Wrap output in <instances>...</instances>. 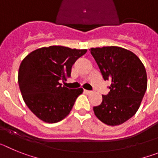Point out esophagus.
<instances>
[{"label":"esophagus","instance_id":"esophagus-1","mask_svg":"<svg viewBox=\"0 0 158 158\" xmlns=\"http://www.w3.org/2000/svg\"><path fill=\"white\" fill-rule=\"evenodd\" d=\"M84 92H85V94H90V93H92V91H89V90H85V89L84 90Z\"/></svg>","mask_w":158,"mask_h":158}]
</instances>
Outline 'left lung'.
Instances as JSON below:
<instances>
[{
	"label": "left lung",
	"instance_id": "left-lung-1",
	"mask_svg": "<svg viewBox=\"0 0 158 158\" xmlns=\"http://www.w3.org/2000/svg\"><path fill=\"white\" fill-rule=\"evenodd\" d=\"M89 51L103 78L111 82L109 93L102 96L100 105L93 107L95 115L108 126L120 125L140 107L147 89L146 68L136 54L122 47H96Z\"/></svg>",
	"mask_w": 158,
	"mask_h": 158
}]
</instances>
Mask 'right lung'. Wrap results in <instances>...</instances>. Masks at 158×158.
<instances>
[{
    "mask_svg": "<svg viewBox=\"0 0 158 158\" xmlns=\"http://www.w3.org/2000/svg\"><path fill=\"white\" fill-rule=\"evenodd\" d=\"M86 52V49L50 46L23 59L18 72L19 89L26 105L42 121L54 123L69 114L83 89H68L60 81L70 77L72 65Z\"/></svg>",
    "mask_w": 158,
    "mask_h": 158,
    "instance_id": "right-lung-1",
    "label": "right lung"
}]
</instances>
